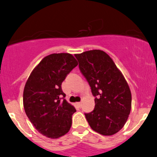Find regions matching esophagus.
Listing matches in <instances>:
<instances>
[{
  "label": "esophagus",
  "instance_id": "1",
  "mask_svg": "<svg viewBox=\"0 0 157 157\" xmlns=\"http://www.w3.org/2000/svg\"><path fill=\"white\" fill-rule=\"evenodd\" d=\"M76 104H77V106L80 107V106H81V102H77V103H76Z\"/></svg>",
  "mask_w": 157,
  "mask_h": 157
}]
</instances>
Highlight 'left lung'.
Masks as SVG:
<instances>
[{
    "label": "left lung",
    "mask_w": 157,
    "mask_h": 157,
    "mask_svg": "<svg viewBox=\"0 0 157 157\" xmlns=\"http://www.w3.org/2000/svg\"><path fill=\"white\" fill-rule=\"evenodd\" d=\"M74 56L95 97L94 109L84 113L88 124L102 135L115 134L126 124L131 109L128 83L104 51L93 50Z\"/></svg>",
    "instance_id": "left-lung-1"
}]
</instances>
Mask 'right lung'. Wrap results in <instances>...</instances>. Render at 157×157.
Returning <instances> with one entry per match:
<instances>
[{
  "mask_svg": "<svg viewBox=\"0 0 157 157\" xmlns=\"http://www.w3.org/2000/svg\"><path fill=\"white\" fill-rule=\"evenodd\" d=\"M77 61L71 54H52L33 69L24 90L26 114L39 133L57 139L66 134L72 124L74 106L65 100L61 84Z\"/></svg>",
  "mask_w": 157,
  "mask_h": 157,
  "instance_id": "1",
  "label": "right lung"
}]
</instances>
